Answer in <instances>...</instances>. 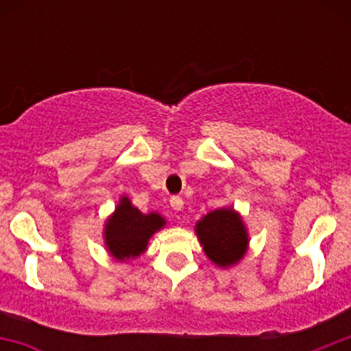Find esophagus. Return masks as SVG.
<instances>
[{
  "label": "esophagus",
  "instance_id": "1",
  "mask_svg": "<svg viewBox=\"0 0 351 351\" xmlns=\"http://www.w3.org/2000/svg\"><path fill=\"white\" fill-rule=\"evenodd\" d=\"M170 207H172L173 210H182V207H184V200H182V197L176 195V197L170 198Z\"/></svg>",
  "mask_w": 351,
  "mask_h": 351
}]
</instances>
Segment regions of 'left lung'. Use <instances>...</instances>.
<instances>
[{
  "mask_svg": "<svg viewBox=\"0 0 351 351\" xmlns=\"http://www.w3.org/2000/svg\"><path fill=\"white\" fill-rule=\"evenodd\" d=\"M195 234L207 258L221 269L237 265L250 247V234L234 207L210 210L195 223Z\"/></svg>",
  "mask_w": 351,
  "mask_h": 351,
  "instance_id": "obj_1",
  "label": "left lung"
}]
</instances>
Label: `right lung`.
I'll return each mask as SVG.
<instances>
[{
	"mask_svg": "<svg viewBox=\"0 0 351 351\" xmlns=\"http://www.w3.org/2000/svg\"><path fill=\"white\" fill-rule=\"evenodd\" d=\"M165 225L167 219L160 213L144 214L123 195L114 213L105 219L104 244L117 262L135 260L147 250L149 239Z\"/></svg>",
	"mask_w": 351,
	"mask_h": 351,
	"instance_id": "add662e5",
	"label": "right lung"
}]
</instances>
